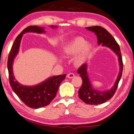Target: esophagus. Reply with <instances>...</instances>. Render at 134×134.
I'll list each match as a JSON object with an SVG mask.
<instances>
[{
  "label": "esophagus",
  "mask_w": 134,
  "mask_h": 134,
  "mask_svg": "<svg viewBox=\"0 0 134 134\" xmlns=\"http://www.w3.org/2000/svg\"><path fill=\"white\" fill-rule=\"evenodd\" d=\"M74 76H75V75H74V73L70 72V73H69V74H67V77L69 78V79H71V78L74 77Z\"/></svg>",
  "instance_id": "esophagus-1"
}]
</instances>
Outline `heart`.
Listing matches in <instances>:
<instances>
[{"label": "heart", "mask_w": 134, "mask_h": 134, "mask_svg": "<svg viewBox=\"0 0 134 134\" xmlns=\"http://www.w3.org/2000/svg\"><path fill=\"white\" fill-rule=\"evenodd\" d=\"M91 49V46L86 43L82 37H76L68 43L63 49V53L65 56H72L74 63L77 65H82L85 62Z\"/></svg>", "instance_id": "b5f03b06"}]
</instances>
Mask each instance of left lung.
Instances as JSON below:
<instances>
[{
  "mask_svg": "<svg viewBox=\"0 0 134 134\" xmlns=\"http://www.w3.org/2000/svg\"><path fill=\"white\" fill-rule=\"evenodd\" d=\"M86 29L94 32V34L96 35L98 44H101L103 46L109 47L115 52L118 57L119 64L120 66V72L114 85L110 90L104 91L96 90L93 88L88 77L87 64H83L78 69L77 72L80 74L82 79V85L79 90V96L80 99L86 104L90 105H98L107 101L112 98L116 92L118 83L122 76L123 63L120 46L112 35L106 29L98 25L86 27Z\"/></svg>",
  "mask_w": 134,
  "mask_h": 134,
  "instance_id": "8db88e82",
  "label": "left lung"
}]
</instances>
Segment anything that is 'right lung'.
<instances>
[{"label": "right lung", "mask_w": 134, "mask_h": 134, "mask_svg": "<svg viewBox=\"0 0 134 134\" xmlns=\"http://www.w3.org/2000/svg\"><path fill=\"white\" fill-rule=\"evenodd\" d=\"M56 27L53 26L52 27ZM44 33L43 28L30 25L22 31L14 40L9 53L7 62L9 81L11 87L19 98L28 107L32 109H39L49 105L56 96L58 87L61 82L65 79L66 74L51 77L43 83L34 87L23 86L15 80L13 73L12 65L13 60L19 51V45L23 34L26 32Z\"/></svg>", "instance_id": "1"}]
</instances>
